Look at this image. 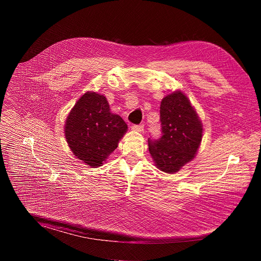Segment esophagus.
<instances>
[{
  "mask_svg": "<svg viewBox=\"0 0 261 261\" xmlns=\"http://www.w3.org/2000/svg\"><path fill=\"white\" fill-rule=\"evenodd\" d=\"M143 128H144L143 125H133V126H132V130L138 131V132H142V131H143Z\"/></svg>",
  "mask_w": 261,
  "mask_h": 261,
  "instance_id": "obj_1",
  "label": "esophagus"
}]
</instances>
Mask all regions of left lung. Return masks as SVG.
Wrapping results in <instances>:
<instances>
[{"instance_id": "8db88e82", "label": "left lung", "mask_w": 261, "mask_h": 261, "mask_svg": "<svg viewBox=\"0 0 261 261\" xmlns=\"http://www.w3.org/2000/svg\"><path fill=\"white\" fill-rule=\"evenodd\" d=\"M160 125L161 136L148 138V151L160 170L174 173L194 158L202 126L188 98L178 91L162 99Z\"/></svg>"}]
</instances>
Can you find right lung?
<instances>
[{
	"label": "right lung",
	"instance_id": "add662e5",
	"mask_svg": "<svg viewBox=\"0 0 261 261\" xmlns=\"http://www.w3.org/2000/svg\"><path fill=\"white\" fill-rule=\"evenodd\" d=\"M127 129L120 116L110 113L103 95L88 92L70 111L65 134L74 156L98 167L118 147Z\"/></svg>",
	"mask_w": 261,
	"mask_h": 261
}]
</instances>
